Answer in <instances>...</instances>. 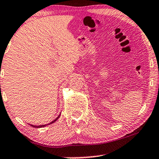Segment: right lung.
Segmentation results:
<instances>
[{
	"label": "right lung",
	"instance_id": "add662e5",
	"mask_svg": "<svg viewBox=\"0 0 159 159\" xmlns=\"http://www.w3.org/2000/svg\"><path fill=\"white\" fill-rule=\"evenodd\" d=\"M59 117H60V115H58V117L56 118V119L54 120L52 122H51L50 123H49V124H48V125H39V126H37V125H31V126H32V127H36V128H38V127H44V126H46V125H50V124L53 123V122H55V121H57V120Z\"/></svg>",
	"mask_w": 159,
	"mask_h": 159
}]
</instances>
